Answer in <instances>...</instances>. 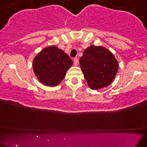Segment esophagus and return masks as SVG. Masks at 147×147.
<instances>
[{"mask_svg": "<svg viewBox=\"0 0 147 147\" xmlns=\"http://www.w3.org/2000/svg\"><path fill=\"white\" fill-rule=\"evenodd\" d=\"M73 62H74V65H78L79 61H78V59H77V58L74 59Z\"/></svg>", "mask_w": 147, "mask_h": 147, "instance_id": "34e87169", "label": "esophagus"}]
</instances>
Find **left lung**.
I'll return each mask as SVG.
<instances>
[{
	"label": "left lung",
	"instance_id": "obj_1",
	"mask_svg": "<svg viewBox=\"0 0 147 147\" xmlns=\"http://www.w3.org/2000/svg\"><path fill=\"white\" fill-rule=\"evenodd\" d=\"M80 67L88 84L92 90L108 86L118 70V62L108 49L91 45L79 59Z\"/></svg>",
	"mask_w": 147,
	"mask_h": 147
}]
</instances>
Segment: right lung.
I'll list each match as a JSON object with an SVG mask.
<instances>
[{"mask_svg": "<svg viewBox=\"0 0 147 147\" xmlns=\"http://www.w3.org/2000/svg\"><path fill=\"white\" fill-rule=\"evenodd\" d=\"M72 61L66 53L50 45L42 50L33 61V70L40 82L55 86L63 80Z\"/></svg>", "mask_w": 147, "mask_h": 147, "instance_id": "obj_1", "label": "right lung"}]
</instances>
